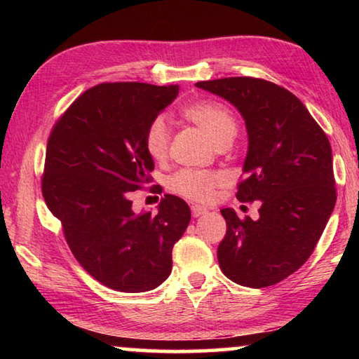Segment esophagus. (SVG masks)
Instances as JSON below:
<instances>
[{"label":"esophagus","mask_w":359,"mask_h":359,"mask_svg":"<svg viewBox=\"0 0 359 359\" xmlns=\"http://www.w3.org/2000/svg\"><path fill=\"white\" fill-rule=\"evenodd\" d=\"M208 209L205 208H201V205H191V215L194 217V218H198V217H201V215H205L208 214Z\"/></svg>","instance_id":"obj_1"}]
</instances>
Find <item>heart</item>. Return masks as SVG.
Returning <instances> with one entry per match:
<instances>
[{"label": "heart", "mask_w": 359, "mask_h": 359, "mask_svg": "<svg viewBox=\"0 0 359 359\" xmlns=\"http://www.w3.org/2000/svg\"><path fill=\"white\" fill-rule=\"evenodd\" d=\"M185 117L198 125L215 145L233 139L238 131L236 118L229 109L217 101H201L185 109ZM144 145L147 154L156 161L165 160L169 150V125L168 120L160 115L151 120L145 130ZM223 182L222 174L214 171H196V169H182L175 172L169 187L174 193L198 203L209 201L215 188Z\"/></svg>", "instance_id": "heart-1"}]
</instances>
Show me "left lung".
I'll return each instance as SVG.
<instances>
[{
    "instance_id": "1",
    "label": "left lung",
    "mask_w": 359,
    "mask_h": 359,
    "mask_svg": "<svg viewBox=\"0 0 359 359\" xmlns=\"http://www.w3.org/2000/svg\"><path fill=\"white\" fill-rule=\"evenodd\" d=\"M196 87L222 96L244 117L245 179L236 198L259 201L258 220L222 209L226 234L218 264L242 287H271L306 263L336 205L331 144L306 106L276 83L224 77Z\"/></svg>"
}]
</instances>
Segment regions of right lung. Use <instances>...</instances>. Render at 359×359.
I'll return each mask as SVG.
<instances>
[{
	"instance_id": "right-lung-1",
	"label": "right lung",
	"mask_w": 359,
	"mask_h": 359,
	"mask_svg": "<svg viewBox=\"0 0 359 359\" xmlns=\"http://www.w3.org/2000/svg\"><path fill=\"white\" fill-rule=\"evenodd\" d=\"M179 85L100 83L72 102L48 136L42 196L62 222L85 271L123 293L156 288L171 274L172 247L190 223L188 204L165 194L156 214L131 209L130 191L150 180L144 145L151 120Z\"/></svg>"
}]
</instances>
